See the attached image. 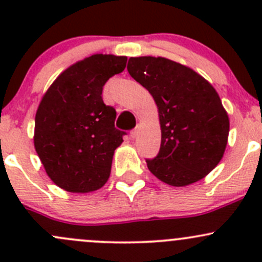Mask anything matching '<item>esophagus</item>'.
<instances>
[{
	"label": "esophagus",
	"mask_w": 262,
	"mask_h": 262,
	"mask_svg": "<svg viewBox=\"0 0 262 262\" xmlns=\"http://www.w3.org/2000/svg\"><path fill=\"white\" fill-rule=\"evenodd\" d=\"M138 133H139V125H137L136 128H134L133 130L130 132V137H132V138H137Z\"/></svg>",
	"instance_id": "34e87169"
}]
</instances>
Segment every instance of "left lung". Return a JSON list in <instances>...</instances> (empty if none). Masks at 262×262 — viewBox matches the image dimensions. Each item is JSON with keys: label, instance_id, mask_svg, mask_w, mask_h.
Wrapping results in <instances>:
<instances>
[{"label": "left lung", "instance_id": "8db88e82", "mask_svg": "<svg viewBox=\"0 0 262 262\" xmlns=\"http://www.w3.org/2000/svg\"><path fill=\"white\" fill-rule=\"evenodd\" d=\"M128 72L149 91L158 107L160 152L148 170L171 186L202 180L226 150L228 114L204 77L162 57L129 58Z\"/></svg>", "mask_w": 262, "mask_h": 262}]
</instances>
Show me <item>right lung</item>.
Segmentation results:
<instances>
[{
    "label": "right lung",
    "instance_id": "right-lung-1",
    "mask_svg": "<svg viewBox=\"0 0 262 262\" xmlns=\"http://www.w3.org/2000/svg\"><path fill=\"white\" fill-rule=\"evenodd\" d=\"M126 59L84 58L58 76L39 104L34 146L50 180L66 191H95L109 179L125 132L115 128L116 112L104 104L102 87Z\"/></svg>",
    "mask_w": 262,
    "mask_h": 262
}]
</instances>
